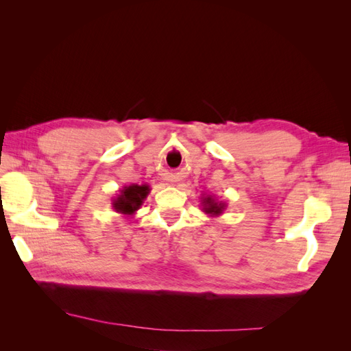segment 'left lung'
Wrapping results in <instances>:
<instances>
[{"mask_svg":"<svg viewBox=\"0 0 351 351\" xmlns=\"http://www.w3.org/2000/svg\"><path fill=\"white\" fill-rule=\"evenodd\" d=\"M200 205H202V210H204L206 215H209V217H212V218H214V217H219V215L222 214V212L226 210V208H227L226 202L217 200L214 196H210V195L202 197Z\"/></svg>","mask_w":351,"mask_h":351,"instance_id":"obj_1","label":"left lung"}]
</instances>
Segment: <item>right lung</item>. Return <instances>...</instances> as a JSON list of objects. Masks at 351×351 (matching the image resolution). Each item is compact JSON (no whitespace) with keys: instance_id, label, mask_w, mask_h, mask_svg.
Instances as JSON below:
<instances>
[{"instance_id":"obj_1","label":"right lung","mask_w":351,"mask_h":351,"mask_svg":"<svg viewBox=\"0 0 351 351\" xmlns=\"http://www.w3.org/2000/svg\"><path fill=\"white\" fill-rule=\"evenodd\" d=\"M151 187L147 184L124 186L120 190V195H117L112 199V209L121 215L132 217L142 206L143 200L147 197Z\"/></svg>"}]
</instances>
